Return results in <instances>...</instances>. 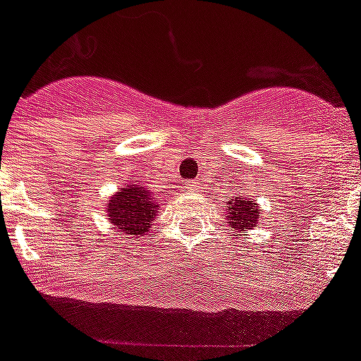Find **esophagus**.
Masks as SVG:
<instances>
[{"instance_id": "1", "label": "esophagus", "mask_w": 361, "mask_h": 361, "mask_svg": "<svg viewBox=\"0 0 361 361\" xmlns=\"http://www.w3.org/2000/svg\"><path fill=\"white\" fill-rule=\"evenodd\" d=\"M199 188V183L197 180H190V183L186 184V190H190V192H195V190H197Z\"/></svg>"}]
</instances>
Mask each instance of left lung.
I'll return each mask as SVG.
<instances>
[{"label":"left lung","mask_w":361,"mask_h":361,"mask_svg":"<svg viewBox=\"0 0 361 361\" xmlns=\"http://www.w3.org/2000/svg\"><path fill=\"white\" fill-rule=\"evenodd\" d=\"M227 210V221L231 223L232 228H236V231L251 228L258 223V214H260V210H258V207H256L255 202L249 201V197L231 199Z\"/></svg>","instance_id":"left-lung-1"}]
</instances>
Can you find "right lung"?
I'll use <instances>...</instances> for the list:
<instances>
[{"mask_svg":"<svg viewBox=\"0 0 361 361\" xmlns=\"http://www.w3.org/2000/svg\"><path fill=\"white\" fill-rule=\"evenodd\" d=\"M109 221L120 234L140 236L145 234L149 223L153 221L154 212L159 210V202L153 197V192L138 184H125L109 199Z\"/></svg>","mask_w":361,"mask_h":361,"instance_id":"1","label":"right lung"}]
</instances>
